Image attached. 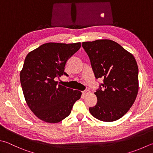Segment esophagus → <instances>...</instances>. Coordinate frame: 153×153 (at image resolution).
Instances as JSON below:
<instances>
[{
    "label": "esophagus",
    "mask_w": 153,
    "mask_h": 153,
    "mask_svg": "<svg viewBox=\"0 0 153 153\" xmlns=\"http://www.w3.org/2000/svg\"><path fill=\"white\" fill-rule=\"evenodd\" d=\"M90 93H91V91H89V90H86V91L82 92V94H84L85 96H86V95H88V94H89Z\"/></svg>",
    "instance_id": "34e87169"
}]
</instances>
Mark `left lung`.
I'll return each instance as SVG.
<instances>
[{
  "mask_svg": "<svg viewBox=\"0 0 153 153\" xmlns=\"http://www.w3.org/2000/svg\"><path fill=\"white\" fill-rule=\"evenodd\" d=\"M82 46L90 59L96 79H104L94 93L97 105L89 108V111L102 121H115L129 111L137 98L139 69L136 60L111 40L83 42Z\"/></svg>",
  "mask_w": 153,
  "mask_h": 153,
  "instance_id": "1",
  "label": "left lung"
}]
</instances>
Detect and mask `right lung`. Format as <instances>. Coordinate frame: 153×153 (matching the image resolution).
Here are the masks:
<instances>
[{
	"instance_id": "add662e5",
	"label": "right lung",
	"mask_w": 153,
	"mask_h": 153,
	"mask_svg": "<svg viewBox=\"0 0 153 153\" xmlns=\"http://www.w3.org/2000/svg\"><path fill=\"white\" fill-rule=\"evenodd\" d=\"M80 42H48L30 52L20 73L23 94L35 116L48 123L60 122L70 114L82 93L60 85L67 60L79 50Z\"/></svg>"
}]
</instances>
